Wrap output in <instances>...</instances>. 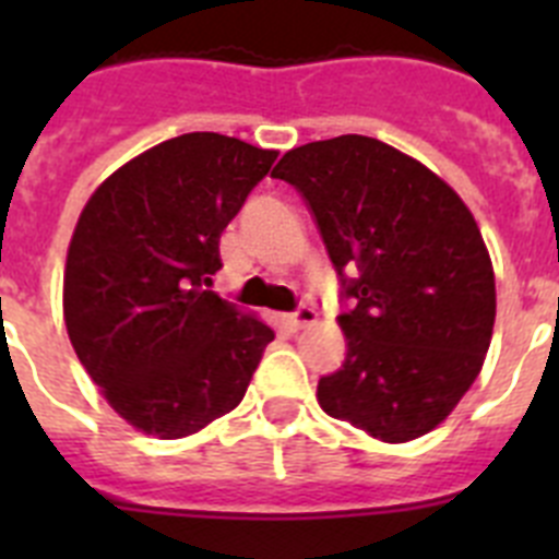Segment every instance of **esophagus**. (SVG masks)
Instances as JSON below:
<instances>
[{
    "instance_id": "obj_1",
    "label": "esophagus",
    "mask_w": 559,
    "mask_h": 559,
    "mask_svg": "<svg viewBox=\"0 0 559 559\" xmlns=\"http://www.w3.org/2000/svg\"><path fill=\"white\" fill-rule=\"evenodd\" d=\"M285 322H288L290 330H302V328H308V324L316 322V310L308 308V305H299L294 313H288V319H285Z\"/></svg>"
}]
</instances>
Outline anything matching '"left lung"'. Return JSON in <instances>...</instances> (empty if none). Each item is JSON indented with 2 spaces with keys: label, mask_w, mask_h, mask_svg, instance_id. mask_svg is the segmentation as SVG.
Listing matches in <instances>:
<instances>
[{
  "label": "left lung",
  "mask_w": 559,
  "mask_h": 559,
  "mask_svg": "<svg viewBox=\"0 0 559 559\" xmlns=\"http://www.w3.org/2000/svg\"><path fill=\"white\" fill-rule=\"evenodd\" d=\"M313 215L353 308L347 358L319 406L383 442H408L473 386L496 324V276L471 210L386 142L344 133L294 147L271 173Z\"/></svg>",
  "instance_id": "obj_1"
}]
</instances>
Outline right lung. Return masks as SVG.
<instances>
[{
	"label": "right lung",
	"mask_w": 559,
	"mask_h": 559,
	"mask_svg": "<svg viewBox=\"0 0 559 559\" xmlns=\"http://www.w3.org/2000/svg\"><path fill=\"white\" fill-rule=\"evenodd\" d=\"M276 151L181 133L111 173L83 206L63 271V322L108 406L179 439L243 400L274 330L215 290L221 231Z\"/></svg>",
	"instance_id": "obj_1"
}]
</instances>
